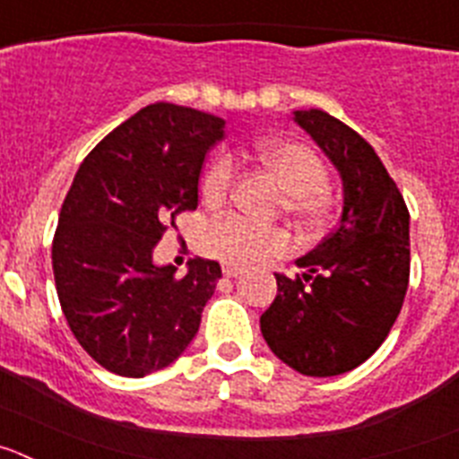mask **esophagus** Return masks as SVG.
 <instances>
[{
	"mask_svg": "<svg viewBox=\"0 0 459 459\" xmlns=\"http://www.w3.org/2000/svg\"><path fill=\"white\" fill-rule=\"evenodd\" d=\"M243 273V269L241 266H237V264H222V275H225V278H238V275Z\"/></svg>",
	"mask_w": 459,
	"mask_h": 459,
	"instance_id": "obj_1",
	"label": "esophagus"
}]
</instances>
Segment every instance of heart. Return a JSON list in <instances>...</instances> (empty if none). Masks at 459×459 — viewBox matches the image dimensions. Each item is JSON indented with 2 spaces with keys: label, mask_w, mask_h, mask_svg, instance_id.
Masks as SVG:
<instances>
[{
  "label": "heart",
  "mask_w": 459,
  "mask_h": 459,
  "mask_svg": "<svg viewBox=\"0 0 459 459\" xmlns=\"http://www.w3.org/2000/svg\"><path fill=\"white\" fill-rule=\"evenodd\" d=\"M257 158L285 188V209L296 221L317 222L324 213L328 190V169L322 158L306 144L290 140L259 142ZM234 184V163L230 156L213 158L202 181V193L209 202H222ZM290 234L278 227H266L243 216H230L213 222L204 234V250L230 264H259L264 259L287 253Z\"/></svg>",
  "instance_id": "1"
}]
</instances>
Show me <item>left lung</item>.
<instances>
[{
  "instance_id": "1",
  "label": "left lung",
  "mask_w": 459,
  "mask_h": 459,
  "mask_svg": "<svg viewBox=\"0 0 459 459\" xmlns=\"http://www.w3.org/2000/svg\"><path fill=\"white\" fill-rule=\"evenodd\" d=\"M294 121L342 179L340 225L296 259L301 275L275 273L278 296L259 317L266 344L291 370L335 377L370 359L395 324L409 285V211L395 181L350 126L324 109Z\"/></svg>"
}]
</instances>
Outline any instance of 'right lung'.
<instances>
[{
    "label": "right lung",
    "instance_id": "obj_1",
    "mask_svg": "<svg viewBox=\"0 0 459 459\" xmlns=\"http://www.w3.org/2000/svg\"><path fill=\"white\" fill-rule=\"evenodd\" d=\"M225 119L153 103L117 126L80 165L64 200L52 271L64 317L105 370L144 377L179 359L221 280L195 257L184 278L153 248L181 211L197 209L204 156Z\"/></svg>",
    "mask_w": 459,
    "mask_h": 459
}]
</instances>
